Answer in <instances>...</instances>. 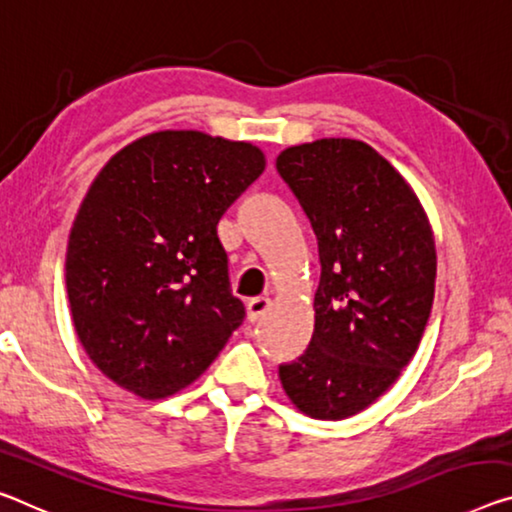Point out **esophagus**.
<instances>
[{
    "instance_id": "1",
    "label": "esophagus",
    "mask_w": 512,
    "mask_h": 512,
    "mask_svg": "<svg viewBox=\"0 0 512 512\" xmlns=\"http://www.w3.org/2000/svg\"><path fill=\"white\" fill-rule=\"evenodd\" d=\"M270 309V300L267 297H254L247 302V318L249 322H256L265 316V311Z\"/></svg>"
}]
</instances>
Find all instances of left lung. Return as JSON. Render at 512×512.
<instances>
[{
	"label": "left lung",
	"mask_w": 512,
	"mask_h": 512,
	"mask_svg": "<svg viewBox=\"0 0 512 512\" xmlns=\"http://www.w3.org/2000/svg\"><path fill=\"white\" fill-rule=\"evenodd\" d=\"M318 240L316 327L279 366L283 391L313 419H348L387 391L419 348L435 297V238L419 199L357 139H318L277 157Z\"/></svg>",
	"instance_id": "1"
}]
</instances>
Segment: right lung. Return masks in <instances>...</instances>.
<instances>
[{
  "label": "right lung",
  "mask_w": 512,
  "mask_h": 512,
  "mask_svg": "<svg viewBox=\"0 0 512 512\" xmlns=\"http://www.w3.org/2000/svg\"><path fill=\"white\" fill-rule=\"evenodd\" d=\"M247 141L162 130L116 153L70 229L75 332L109 380L167 398L215 361L245 320L217 224L263 174Z\"/></svg>",
  "instance_id": "1"
}]
</instances>
